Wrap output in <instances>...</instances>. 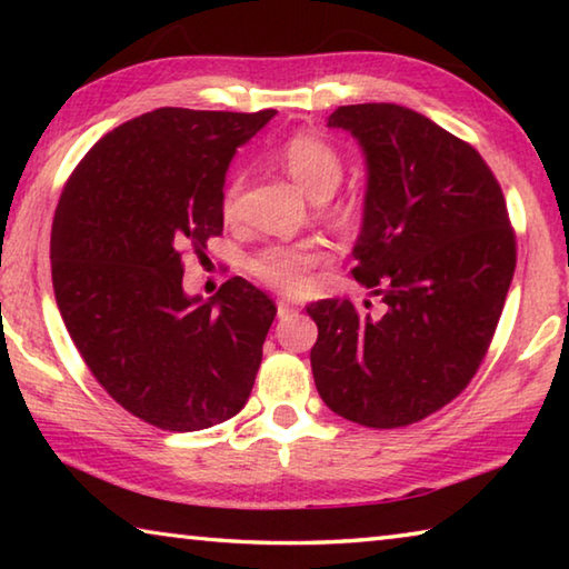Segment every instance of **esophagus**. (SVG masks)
<instances>
[{"instance_id":"esophagus-1","label":"esophagus","mask_w":569,"mask_h":569,"mask_svg":"<svg viewBox=\"0 0 569 569\" xmlns=\"http://www.w3.org/2000/svg\"><path fill=\"white\" fill-rule=\"evenodd\" d=\"M298 308L291 301H278V319H288V316H293Z\"/></svg>"}]
</instances>
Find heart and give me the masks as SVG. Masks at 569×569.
<instances>
[{"label":"heart","instance_id":"obj_1","mask_svg":"<svg viewBox=\"0 0 569 569\" xmlns=\"http://www.w3.org/2000/svg\"><path fill=\"white\" fill-rule=\"evenodd\" d=\"M283 168L288 170L298 186L303 188L308 198L326 200L333 196L343 178V162L331 142L313 132H296L283 142L281 148ZM240 182L243 172L236 170L223 190V216L230 218L238 208ZM329 261V250L321 240H301V243H273L266 246L248 258V273L273 291L281 293H301L308 286V276L313 268Z\"/></svg>","mask_w":569,"mask_h":569}]
</instances>
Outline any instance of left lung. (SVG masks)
I'll use <instances>...</instances> for the list:
<instances>
[{
  "label": "left lung",
  "instance_id": "left-lung-1",
  "mask_svg": "<svg viewBox=\"0 0 569 569\" xmlns=\"http://www.w3.org/2000/svg\"><path fill=\"white\" fill-rule=\"evenodd\" d=\"M329 128L351 132L363 152L351 273L387 308L308 306L319 326L313 381L343 419L407 427L459 397L485 359L517 263L507 203L479 152L421 112L343 104Z\"/></svg>",
  "mask_w": 569,
  "mask_h": 569
}]
</instances>
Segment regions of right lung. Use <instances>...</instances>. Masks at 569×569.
Here are the masks:
<instances>
[{"label":"right lung","mask_w":569,"mask_h":569,"mask_svg":"<svg viewBox=\"0 0 569 569\" xmlns=\"http://www.w3.org/2000/svg\"><path fill=\"white\" fill-rule=\"evenodd\" d=\"M276 110L158 108L94 142L54 210L57 308L102 389L166 431L246 407L276 303L246 278L203 301L182 288V250L223 233L236 150Z\"/></svg>","instance_id":"right-lung-1"}]
</instances>
